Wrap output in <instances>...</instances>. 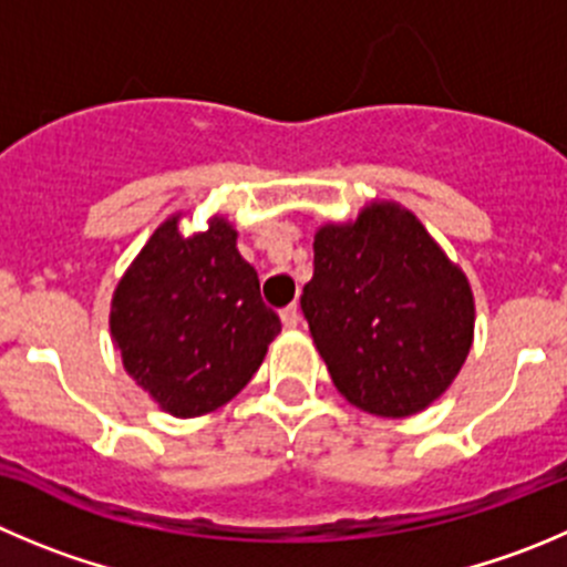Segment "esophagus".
I'll return each mask as SVG.
<instances>
[{
  "label": "esophagus",
  "mask_w": 567,
  "mask_h": 567,
  "mask_svg": "<svg viewBox=\"0 0 567 567\" xmlns=\"http://www.w3.org/2000/svg\"><path fill=\"white\" fill-rule=\"evenodd\" d=\"M280 322H284V328H298L300 322V309L298 306H287V309H280Z\"/></svg>",
  "instance_id": "34e87169"
}]
</instances>
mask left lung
Instances as JSON below:
<instances>
[{
  "label": "left lung",
  "instance_id": "1",
  "mask_svg": "<svg viewBox=\"0 0 567 567\" xmlns=\"http://www.w3.org/2000/svg\"><path fill=\"white\" fill-rule=\"evenodd\" d=\"M300 309L333 386L381 417H409L449 390L476 320L462 269L395 203L317 230Z\"/></svg>",
  "mask_w": 567,
  "mask_h": 567
}]
</instances>
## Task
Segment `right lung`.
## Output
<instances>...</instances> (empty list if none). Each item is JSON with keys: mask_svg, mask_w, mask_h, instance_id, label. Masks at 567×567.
Instances as JSON below:
<instances>
[{"mask_svg": "<svg viewBox=\"0 0 567 567\" xmlns=\"http://www.w3.org/2000/svg\"><path fill=\"white\" fill-rule=\"evenodd\" d=\"M278 331L225 219L197 236H181L177 217L166 219L111 303L125 370L175 417L214 412L239 395Z\"/></svg>", "mask_w": 567, "mask_h": 567, "instance_id": "1", "label": "right lung"}]
</instances>
